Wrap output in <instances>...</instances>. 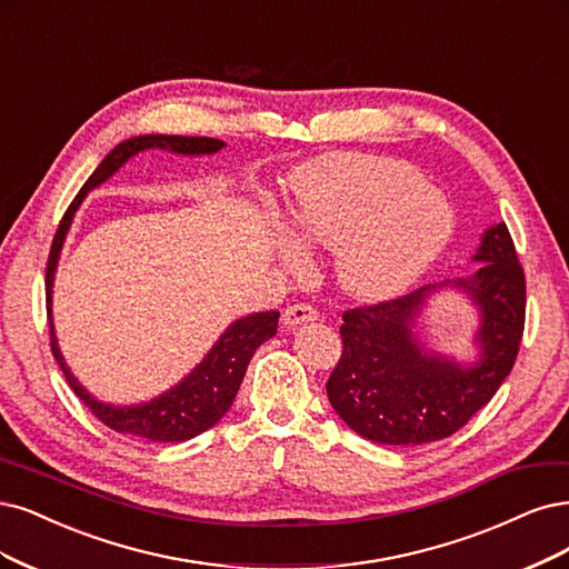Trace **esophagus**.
I'll return each instance as SVG.
<instances>
[{
  "label": "esophagus",
  "mask_w": 569,
  "mask_h": 569,
  "mask_svg": "<svg viewBox=\"0 0 569 569\" xmlns=\"http://www.w3.org/2000/svg\"><path fill=\"white\" fill-rule=\"evenodd\" d=\"M318 318H320L318 308H312L310 303H293V306H289V308L284 310L282 322H284L287 327H297V325L312 322V320H318Z\"/></svg>",
  "instance_id": "esophagus-1"
}]
</instances>
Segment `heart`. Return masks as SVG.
Instances as JSON below:
<instances>
[{
    "label": "heart",
    "mask_w": 569,
    "mask_h": 569,
    "mask_svg": "<svg viewBox=\"0 0 569 569\" xmlns=\"http://www.w3.org/2000/svg\"><path fill=\"white\" fill-rule=\"evenodd\" d=\"M291 232L306 249L339 253V282L365 301L388 299L438 259L455 228L440 192L405 162L331 152L293 176ZM291 268L301 266L287 251Z\"/></svg>",
    "instance_id": "b5f03b06"
}]
</instances>
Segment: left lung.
I'll return each mask as SVG.
<instances>
[{"label": "left lung", "mask_w": 569, "mask_h": 569, "mask_svg": "<svg viewBox=\"0 0 569 569\" xmlns=\"http://www.w3.org/2000/svg\"><path fill=\"white\" fill-rule=\"evenodd\" d=\"M478 270L463 288L481 310V360L463 368L422 350L413 320L430 290L350 308L341 325V360L327 398L358 436L379 445H426L449 438L495 398L516 365L525 331V270L506 223L482 234Z\"/></svg>", "instance_id": "1"}]
</instances>
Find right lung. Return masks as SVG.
<instances>
[{
    "label": "right lung",
    "instance_id": "obj_1",
    "mask_svg": "<svg viewBox=\"0 0 569 569\" xmlns=\"http://www.w3.org/2000/svg\"><path fill=\"white\" fill-rule=\"evenodd\" d=\"M223 146H226L223 141L209 139V136H164V133L136 136V139L120 143L106 154L103 162L96 167V171L82 186V190L77 192V198L70 202L68 211L63 213V219L58 223V230L53 234V244L47 261V312H49L51 352L56 362L61 365L70 388L74 390V396L91 409V415L98 421H103L108 428L114 430V433H129L152 442H183L204 433V430L211 428L213 423H219L221 417L230 409L234 396H238L253 352H257V348L263 341L276 337L280 312L266 310V312H253V316H247L242 320H234L223 331L217 346L207 352V358L194 367L179 386H173L169 393L133 407L103 405L93 400V396L87 393V390L77 383L56 343V331L51 320V284H53L58 253H61L68 228L72 223L77 207L82 204L84 194L96 186L108 181L117 169H120L129 158H133L136 152L148 150V148H162L179 154H209V152L221 150Z\"/></svg>",
    "mask_w": 569,
    "mask_h": 569
}]
</instances>
